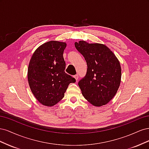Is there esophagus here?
I'll list each match as a JSON object with an SVG mask.
<instances>
[{
  "mask_svg": "<svg viewBox=\"0 0 149 149\" xmlns=\"http://www.w3.org/2000/svg\"><path fill=\"white\" fill-rule=\"evenodd\" d=\"M74 78L76 79V80H78V77H79V76H78V74H76V75H74Z\"/></svg>",
  "mask_w": 149,
  "mask_h": 149,
  "instance_id": "obj_1",
  "label": "esophagus"
}]
</instances>
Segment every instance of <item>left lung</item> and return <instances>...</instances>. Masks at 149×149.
Segmentation results:
<instances>
[{
	"label": "left lung",
	"instance_id": "left-lung-1",
	"mask_svg": "<svg viewBox=\"0 0 149 149\" xmlns=\"http://www.w3.org/2000/svg\"><path fill=\"white\" fill-rule=\"evenodd\" d=\"M74 45L88 66L86 74L78 83L83 96L95 106L106 104L120 86L121 68L118 59L103 44L79 41Z\"/></svg>",
	"mask_w": 149,
	"mask_h": 149
}]
</instances>
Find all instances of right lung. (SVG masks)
I'll return each instance as SVG.
<instances>
[{"mask_svg": "<svg viewBox=\"0 0 149 149\" xmlns=\"http://www.w3.org/2000/svg\"><path fill=\"white\" fill-rule=\"evenodd\" d=\"M66 43L49 41L40 46L31 56L28 81L35 98L43 105L53 106L65 96L68 86L76 79L65 73L63 52Z\"/></svg>", "mask_w": 149, "mask_h": 149, "instance_id": "right-lung-1", "label": "right lung"}]
</instances>
